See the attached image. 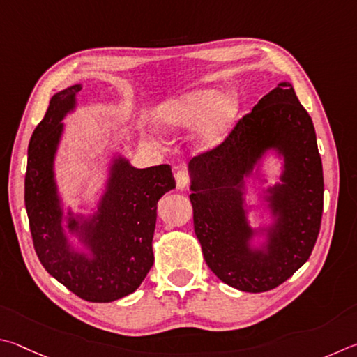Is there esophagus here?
Returning a JSON list of instances; mask_svg holds the SVG:
<instances>
[{"label": "esophagus", "instance_id": "esophagus-1", "mask_svg": "<svg viewBox=\"0 0 357 357\" xmlns=\"http://www.w3.org/2000/svg\"><path fill=\"white\" fill-rule=\"evenodd\" d=\"M190 174L185 172V171H178L175 172V183H177V188L178 190H186L190 186Z\"/></svg>", "mask_w": 357, "mask_h": 357}]
</instances>
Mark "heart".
Returning <instances> with one entry per match:
<instances>
[{"instance_id":"b5f03b06","label":"heart","mask_w":357,"mask_h":357,"mask_svg":"<svg viewBox=\"0 0 357 357\" xmlns=\"http://www.w3.org/2000/svg\"><path fill=\"white\" fill-rule=\"evenodd\" d=\"M238 108L240 103L235 93H224L220 97L213 89H202L167 102L160 109V117L174 127H191L210 112L201 137L204 146H213L234 123Z\"/></svg>"}]
</instances>
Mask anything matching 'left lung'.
I'll return each mask as SVG.
<instances>
[{"label": "left lung", "mask_w": 357, "mask_h": 357, "mask_svg": "<svg viewBox=\"0 0 357 357\" xmlns=\"http://www.w3.org/2000/svg\"><path fill=\"white\" fill-rule=\"evenodd\" d=\"M270 148L284 156L281 183L267 197L277 222L267 231V246L252 250L244 175ZM188 169L195 232L208 268L224 284L268 291L309 260L321 226L323 166L314 123L290 83L261 97L220 146L195 156Z\"/></svg>", "instance_id": "obj_1"}]
</instances>
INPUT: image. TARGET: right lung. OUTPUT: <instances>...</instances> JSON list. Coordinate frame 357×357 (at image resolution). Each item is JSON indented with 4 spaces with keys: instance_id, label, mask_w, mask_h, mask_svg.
Returning <instances> with one entry per match:
<instances>
[{
    "instance_id": "add662e5",
    "label": "right lung",
    "mask_w": 357,
    "mask_h": 357,
    "mask_svg": "<svg viewBox=\"0 0 357 357\" xmlns=\"http://www.w3.org/2000/svg\"><path fill=\"white\" fill-rule=\"evenodd\" d=\"M81 84L54 93L28 147L24 205L42 266L81 299L111 303L133 293L153 265L156 204L175 188L169 165L136 169L119 156L106 191L91 220L67 213V229L89 254L75 251L62 227L64 211L56 190L53 162L64 119L75 108Z\"/></svg>"
}]
</instances>
